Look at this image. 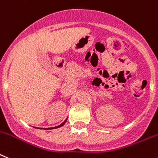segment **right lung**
Masks as SVG:
<instances>
[{"label":"right lung","instance_id":"obj_1","mask_svg":"<svg viewBox=\"0 0 158 158\" xmlns=\"http://www.w3.org/2000/svg\"><path fill=\"white\" fill-rule=\"evenodd\" d=\"M66 121H67V120H65V121L63 122V124H61L60 125H59V126H57V127H54V128H46V129H51V128H59V127H62V126H63V125H64V124H65V123H66Z\"/></svg>","mask_w":158,"mask_h":158}]
</instances>
